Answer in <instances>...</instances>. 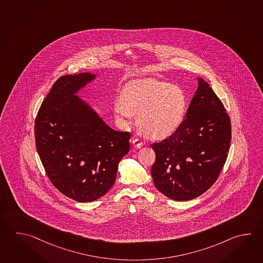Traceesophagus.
Returning a JSON list of instances; mask_svg holds the SVG:
<instances>
[{"instance_id": "34e87169", "label": "esophagus", "mask_w": 263, "mask_h": 263, "mask_svg": "<svg viewBox=\"0 0 263 263\" xmlns=\"http://www.w3.org/2000/svg\"><path fill=\"white\" fill-rule=\"evenodd\" d=\"M132 143L135 146V148H140V147H142L143 146V142L140 140V139H138V138H136V139H133L132 140Z\"/></svg>"}]
</instances>
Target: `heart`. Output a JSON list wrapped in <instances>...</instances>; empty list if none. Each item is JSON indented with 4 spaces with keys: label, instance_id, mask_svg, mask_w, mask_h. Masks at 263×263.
<instances>
[{
    "label": "heart",
    "instance_id": "1",
    "mask_svg": "<svg viewBox=\"0 0 263 263\" xmlns=\"http://www.w3.org/2000/svg\"><path fill=\"white\" fill-rule=\"evenodd\" d=\"M186 108V98L181 88L155 80L130 83L123 89L122 101L114 110L124 123H131L140 113V131L153 140H164L176 132Z\"/></svg>",
    "mask_w": 263,
    "mask_h": 263
}]
</instances>
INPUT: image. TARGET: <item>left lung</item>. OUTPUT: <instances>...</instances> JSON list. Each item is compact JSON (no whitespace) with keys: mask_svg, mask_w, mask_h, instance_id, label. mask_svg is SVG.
I'll use <instances>...</instances> for the list:
<instances>
[{"mask_svg":"<svg viewBox=\"0 0 263 263\" xmlns=\"http://www.w3.org/2000/svg\"><path fill=\"white\" fill-rule=\"evenodd\" d=\"M198 80L186 118L175 133L152 144L155 185L178 201L197 198L216 182L231 146V118L211 86Z\"/></svg>","mask_w":263,"mask_h":263,"instance_id":"8db88e82","label":"left lung"}]
</instances>
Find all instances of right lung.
Wrapping results in <instances>:
<instances>
[{"mask_svg": "<svg viewBox=\"0 0 263 263\" xmlns=\"http://www.w3.org/2000/svg\"><path fill=\"white\" fill-rule=\"evenodd\" d=\"M95 75L60 77L34 121L35 145L49 181L79 202L101 198L112 187L130 132L110 128L74 93Z\"/></svg>", "mask_w": 263, "mask_h": 263, "instance_id": "1", "label": "right lung"}]
</instances>
